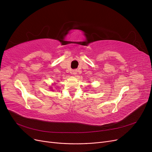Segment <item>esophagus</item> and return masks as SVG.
Masks as SVG:
<instances>
[{"label": "esophagus", "mask_w": 152, "mask_h": 152, "mask_svg": "<svg viewBox=\"0 0 152 152\" xmlns=\"http://www.w3.org/2000/svg\"><path fill=\"white\" fill-rule=\"evenodd\" d=\"M72 74H73V75H76L77 73V70H72Z\"/></svg>", "instance_id": "obj_1"}]
</instances>
